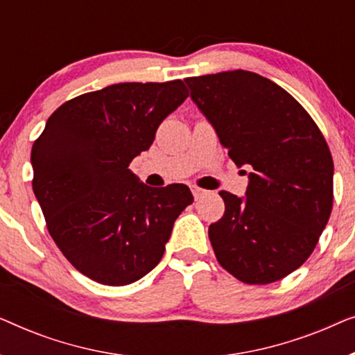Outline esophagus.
<instances>
[{"label":"esophagus","instance_id":"1","mask_svg":"<svg viewBox=\"0 0 355 355\" xmlns=\"http://www.w3.org/2000/svg\"><path fill=\"white\" fill-rule=\"evenodd\" d=\"M191 191L193 193V197H196V200H198V198L203 197V196H207L205 189H202V187H198V186H191Z\"/></svg>","mask_w":355,"mask_h":355}]
</instances>
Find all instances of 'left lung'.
I'll return each instance as SVG.
<instances>
[{
    "label": "left lung",
    "mask_w": 355,
    "mask_h": 355,
    "mask_svg": "<svg viewBox=\"0 0 355 355\" xmlns=\"http://www.w3.org/2000/svg\"><path fill=\"white\" fill-rule=\"evenodd\" d=\"M191 98L237 166L245 198L221 191L208 227L216 260L245 284H268L312 254L331 215L333 158L322 130L278 84L250 71L187 77Z\"/></svg>",
    "instance_id": "1"
}]
</instances>
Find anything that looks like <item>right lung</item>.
I'll use <instances>...</instances> for the list:
<instances>
[{
  "label": "right lung",
  "mask_w": 355,
  "mask_h": 355,
  "mask_svg": "<svg viewBox=\"0 0 355 355\" xmlns=\"http://www.w3.org/2000/svg\"><path fill=\"white\" fill-rule=\"evenodd\" d=\"M189 96L182 80L124 82L62 103L32 147V187L62 255L87 278L125 286L164 254L193 202L184 184L148 187L129 169Z\"/></svg>",
  "instance_id": "right-lung-1"
}]
</instances>
